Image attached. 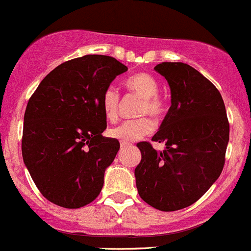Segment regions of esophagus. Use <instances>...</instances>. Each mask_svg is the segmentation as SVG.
<instances>
[{
	"label": "esophagus",
	"mask_w": 251,
	"mask_h": 251,
	"mask_svg": "<svg viewBox=\"0 0 251 251\" xmlns=\"http://www.w3.org/2000/svg\"><path fill=\"white\" fill-rule=\"evenodd\" d=\"M120 145H121V147H127V146H131V143L130 142H123V141H121L120 142Z\"/></svg>",
	"instance_id": "1"
}]
</instances>
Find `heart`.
Segmentation results:
<instances>
[{"label":"heart","mask_w":251,"mask_h":251,"mask_svg":"<svg viewBox=\"0 0 251 251\" xmlns=\"http://www.w3.org/2000/svg\"><path fill=\"white\" fill-rule=\"evenodd\" d=\"M125 87L131 93L141 98V103L138 104L137 113H136L141 118L126 120L114 126L109 130V135L110 137L123 142H130L150 135L154 125L148 116L154 120H159L164 115L167 105L163 97L158 93L159 83L155 77L147 72H138L128 77L125 82ZM100 105L104 115L109 121H115L119 118L120 93L115 87L109 86L103 92Z\"/></svg>","instance_id":"b5f03b06"}]
</instances>
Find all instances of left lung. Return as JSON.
I'll return each mask as SVG.
<instances>
[{
    "mask_svg": "<svg viewBox=\"0 0 251 251\" xmlns=\"http://www.w3.org/2000/svg\"><path fill=\"white\" fill-rule=\"evenodd\" d=\"M165 77L172 105L154 142H138L141 162L135 169L138 195L164 212L193 205L218 179L226 162L229 123L218 89L198 70L182 62L154 67Z\"/></svg>",
    "mask_w": 251,
    "mask_h": 251,
    "instance_id": "8db88e82",
    "label": "left lung"
}]
</instances>
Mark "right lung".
I'll return each mask as SVG.
<instances>
[{
    "label": "right lung",
    "mask_w": 251,
    "mask_h": 251,
    "mask_svg": "<svg viewBox=\"0 0 251 251\" xmlns=\"http://www.w3.org/2000/svg\"><path fill=\"white\" fill-rule=\"evenodd\" d=\"M127 67L105 55L72 58L38 86L24 113L22 154L41 195L65 208L96 200L120 143L103 137V92Z\"/></svg>",
    "instance_id": "obj_1"
}]
</instances>
